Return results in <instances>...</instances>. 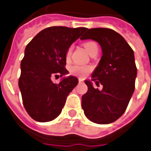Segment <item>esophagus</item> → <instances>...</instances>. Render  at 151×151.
Returning a JSON list of instances; mask_svg holds the SVG:
<instances>
[{"label":"esophagus","instance_id":"esophagus-1","mask_svg":"<svg viewBox=\"0 0 151 151\" xmlns=\"http://www.w3.org/2000/svg\"><path fill=\"white\" fill-rule=\"evenodd\" d=\"M83 80L81 79H79V83H83Z\"/></svg>","mask_w":151,"mask_h":151}]
</instances>
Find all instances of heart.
Instances as JSON below:
<instances>
[{
  "label": "heart",
  "instance_id": "heart-1",
  "mask_svg": "<svg viewBox=\"0 0 151 151\" xmlns=\"http://www.w3.org/2000/svg\"><path fill=\"white\" fill-rule=\"evenodd\" d=\"M84 47L86 48V50H87V52L89 54L92 52L93 50H94L95 48H97V45L96 43H94V42L92 41H89V42H86L84 44ZM71 48H69L66 53V58L67 59L69 58L70 55H71ZM69 71L71 72V74L75 75V76H77L81 77V78H83L85 77L86 75L88 74V72L90 71V68L88 67V66H83V65H73L69 68Z\"/></svg>",
  "mask_w": 151,
  "mask_h": 151
}]
</instances>
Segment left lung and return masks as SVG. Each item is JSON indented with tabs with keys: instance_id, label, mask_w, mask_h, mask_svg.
Listing matches in <instances>:
<instances>
[{
	"instance_id": "1",
	"label": "left lung",
	"mask_w": 151,
	"mask_h": 151,
	"mask_svg": "<svg viewBox=\"0 0 151 151\" xmlns=\"http://www.w3.org/2000/svg\"><path fill=\"white\" fill-rule=\"evenodd\" d=\"M80 39L98 42L103 53L91 81H85L88 90L82 96L84 114L94 123L114 122L124 114L134 92L137 74L134 52L123 37L111 29H90ZM92 81L103 89H95Z\"/></svg>"
}]
</instances>
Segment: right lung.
<instances>
[{
  "label": "right lung",
  "mask_w": 151,
  "mask_h": 151,
  "mask_svg": "<svg viewBox=\"0 0 151 151\" xmlns=\"http://www.w3.org/2000/svg\"><path fill=\"white\" fill-rule=\"evenodd\" d=\"M87 29L65 26L46 28L26 46L19 86L24 108L36 121L46 122L56 119L67 96L78 84V79L74 76L63 78L58 84L51 79L68 74L66 53Z\"/></svg>",
  "instance_id": "obj_1"
}]
</instances>
